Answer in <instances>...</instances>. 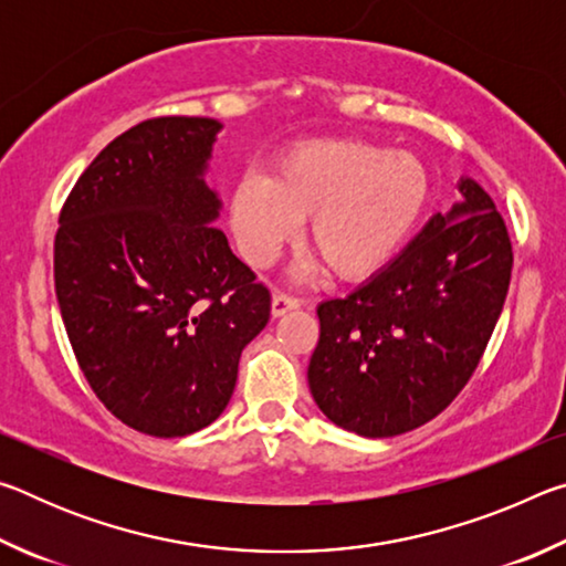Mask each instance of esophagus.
<instances>
[{"label":"esophagus","instance_id":"esophagus-1","mask_svg":"<svg viewBox=\"0 0 566 566\" xmlns=\"http://www.w3.org/2000/svg\"><path fill=\"white\" fill-rule=\"evenodd\" d=\"M300 300H296V296H290V294H284V292H274L272 294V317H284L286 312H292V310H300Z\"/></svg>","mask_w":566,"mask_h":566}]
</instances>
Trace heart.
<instances>
[{"mask_svg":"<svg viewBox=\"0 0 566 566\" xmlns=\"http://www.w3.org/2000/svg\"><path fill=\"white\" fill-rule=\"evenodd\" d=\"M432 199L419 157L367 139H310L274 159L270 177L247 175L229 197L239 252L266 266L306 222V244L339 282L385 272ZM304 264L302 272H310Z\"/></svg>","mask_w":566,"mask_h":566,"instance_id":"heart-1","label":"heart"}]
</instances>
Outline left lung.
Instances as JSON below:
<instances>
[{"label": "left lung", "instance_id": "obj_1", "mask_svg": "<svg viewBox=\"0 0 566 566\" xmlns=\"http://www.w3.org/2000/svg\"><path fill=\"white\" fill-rule=\"evenodd\" d=\"M385 272L317 306L306 379L322 415L359 437L411 432L449 407L476 369L510 290L512 244L472 177Z\"/></svg>", "mask_w": 566, "mask_h": 566}]
</instances>
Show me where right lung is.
Instances as JSON below:
<instances>
[{"instance_id":"1","label":"right lung","mask_w":566,"mask_h":566,"mask_svg":"<svg viewBox=\"0 0 566 566\" xmlns=\"http://www.w3.org/2000/svg\"><path fill=\"white\" fill-rule=\"evenodd\" d=\"M209 117H159L109 142L76 179L54 239V286L99 401L151 437H187L227 409L242 349L272 300L229 249L207 185Z\"/></svg>"}]
</instances>
